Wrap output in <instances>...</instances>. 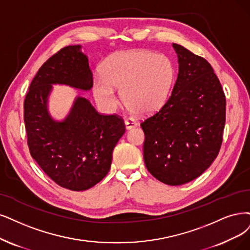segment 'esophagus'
<instances>
[{"instance_id":"34e87169","label":"esophagus","mask_w":250,"mask_h":250,"mask_svg":"<svg viewBox=\"0 0 250 250\" xmlns=\"http://www.w3.org/2000/svg\"><path fill=\"white\" fill-rule=\"evenodd\" d=\"M125 125L126 130H131V128L137 126V123L135 122L134 119H132V118H126V119L125 120Z\"/></svg>"}]
</instances>
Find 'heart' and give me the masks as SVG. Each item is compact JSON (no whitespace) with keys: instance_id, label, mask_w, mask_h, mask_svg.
I'll list each match as a JSON object with an SVG mask.
<instances>
[{"instance_id":"b5f03b06","label":"heart","mask_w":250,"mask_h":250,"mask_svg":"<svg viewBox=\"0 0 250 250\" xmlns=\"http://www.w3.org/2000/svg\"><path fill=\"white\" fill-rule=\"evenodd\" d=\"M103 76L92 80V96L106 112L115 110L122 89L124 103L138 113H151L169 98L175 70L171 60L149 50L115 53L104 62Z\"/></svg>"}]
</instances>
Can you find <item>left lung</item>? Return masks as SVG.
I'll use <instances>...</instances> for the list:
<instances>
[{
	"instance_id": "left-lung-1",
	"label": "left lung",
	"mask_w": 250,
	"mask_h": 250,
	"mask_svg": "<svg viewBox=\"0 0 250 250\" xmlns=\"http://www.w3.org/2000/svg\"><path fill=\"white\" fill-rule=\"evenodd\" d=\"M178 75L171 96L141 126L147 170L163 183L181 186L199 177L219 152L226 123V97L211 64L172 44Z\"/></svg>"
}]
</instances>
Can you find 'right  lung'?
Wrapping results in <instances>:
<instances>
[{"instance_id": "obj_1", "label": "right lung", "mask_w": 250, "mask_h": 250, "mask_svg": "<svg viewBox=\"0 0 250 250\" xmlns=\"http://www.w3.org/2000/svg\"><path fill=\"white\" fill-rule=\"evenodd\" d=\"M81 45L67 46L43 63L24 100V124L32 158L62 188L86 190L103 179L115 145L125 132L122 118L102 115L76 96L68 114L55 119L49 111L53 85L81 91L92 86L88 57Z\"/></svg>"}]
</instances>
